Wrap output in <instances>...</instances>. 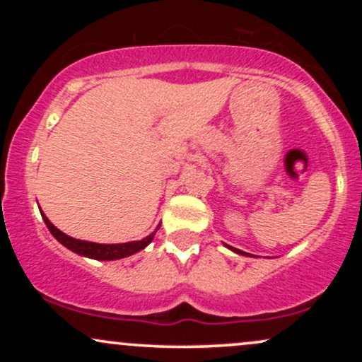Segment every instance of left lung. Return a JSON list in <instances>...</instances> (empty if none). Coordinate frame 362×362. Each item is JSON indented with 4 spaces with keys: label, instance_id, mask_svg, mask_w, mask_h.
Segmentation results:
<instances>
[{
    "label": "left lung",
    "instance_id": "8db88e82",
    "mask_svg": "<svg viewBox=\"0 0 362 362\" xmlns=\"http://www.w3.org/2000/svg\"><path fill=\"white\" fill-rule=\"evenodd\" d=\"M228 248H230V250L236 252V253H240V255H250V253H247V252H242V250H238V248H233V247H230V245H228Z\"/></svg>",
    "mask_w": 362,
    "mask_h": 362
}]
</instances>
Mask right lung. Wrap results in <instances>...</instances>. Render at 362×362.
I'll list each match as a JSON object with an SVG mask.
<instances>
[{"instance_id":"obj_1","label":"right lung","mask_w":362,"mask_h":362,"mask_svg":"<svg viewBox=\"0 0 362 362\" xmlns=\"http://www.w3.org/2000/svg\"><path fill=\"white\" fill-rule=\"evenodd\" d=\"M40 214H42L45 226L49 228V231H51L52 236L57 240V242H59L61 245H64V247L69 248L71 252L78 253V255L88 257V259H95V260H117V259H124V257H129V255H132V253L143 250V248H146L148 245L153 242L156 230H160V224H158V228L153 231L151 235H148L146 238L139 240V242L103 245V243H93V242H85V240L71 238L69 235L62 233L61 230H57V228L54 226L51 221H49L47 216H45L44 213H40Z\"/></svg>"}]
</instances>
